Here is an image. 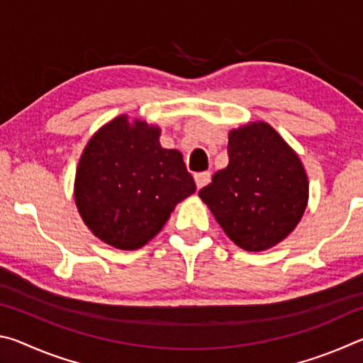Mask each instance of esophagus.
I'll use <instances>...</instances> for the list:
<instances>
[{
  "mask_svg": "<svg viewBox=\"0 0 363 363\" xmlns=\"http://www.w3.org/2000/svg\"><path fill=\"white\" fill-rule=\"evenodd\" d=\"M194 179H195V184H196V189H201L211 181V174L208 173V171H203V173H195Z\"/></svg>",
  "mask_w": 363,
  "mask_h": 363,
  "instance_id": "1",
  "label": "esophagus"
}]
</instances>
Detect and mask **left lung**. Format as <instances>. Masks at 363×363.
<instances>
[{
  "mask_svg": "<svg viewBox=\"0 0 363 363\" xmlns=\"http://www.w3.org/2000/svg\"><path fill=\"white\" fill-rule=\"evenodd\" d=\"M229 164L199 192L227 237L247 251L286 238L303 218L309 182L303 163L272 126L248 123L229 133Z\"/></svg>",
  "mask_w": 363,
  "mask_h": 363,
  "instance_id": "obj_1",
  "label": "left lung"
}]
</instances>
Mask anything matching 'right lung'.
<instances>
[{
	"mask_svg": "<svg viewBox=\"0 0 363 363\" xmlns=\"http://www.w3.org/2000/svg\"><path fill=\"white\" fill-rule=\"evenodd\" d=\"M160 128L116 116L79 158L75 203L97 238L118 250L152 240L174 206L195 192L179 150L160 145Z\"/></svg>",
	"mask_w": 363,
	"mask_h": 363,
	"instance_id": "1",
	"label": "right lung"
}]
</instances>
